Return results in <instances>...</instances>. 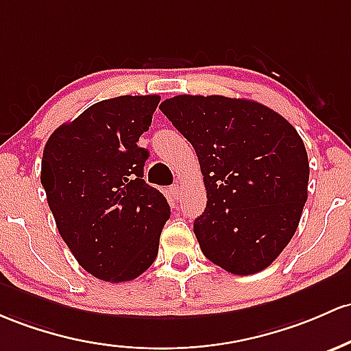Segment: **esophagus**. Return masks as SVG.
Returning <instances> with one entry per match:
<instances>
[{
  "mask_svg": "<svg viewBox=\"0 0 351 351\" xmlns=\"http://www.w3.org/2000/svg\"><path fill=\"white\" fill-rule=\"evenodd\" d=\"M169 191H171L173 198H175V199L182 198V186H180V184H173V186L169 188Z\"/></svg>",
  "mask_w": 351,
  "mask_h": 351,
  "instance_id": "esophagus-1",
  "label": "esophagus"
}]
</instances>
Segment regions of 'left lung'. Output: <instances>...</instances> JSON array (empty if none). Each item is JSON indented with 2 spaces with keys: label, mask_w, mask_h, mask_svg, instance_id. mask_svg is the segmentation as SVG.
<instances>
[{
  "label": "left lung",
  "mask_w": 351,
  "mask_h": 351,
  "mask_svg": "<svg viewBox=\"0 0 351 351\" xmlns=\"http://www.w3.org/2000/svg\"><path fill=\"white\" fill-rule=\"evenodd\" d=\"M160 110L198 156L208 202L193 232L203 255L233 275L269 267L293 238L308 198L300 134L250 99L178 95Z\"/></svg>",
  "instance_id": "8db88e82"
}]
</instances>
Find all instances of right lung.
I'll return each mask as SVG.
<instances>
[{
  "instance_id": "right-lung-1",
  "label": "right lung",
  "mask_w": 351,
  "mask_h": 351,
  "mask_svg": "<svg viewBox=\"0 0 351 351\" xmlns=\"http://www.w3.org/2000/svg\"><path fill=\"white\" fill-rule=\"evenodd\" d=\"M158 95L103 99L53 132L41 184L58 232L82 268L103 282L134 280L153 265L169 218L163 193L143 180Z\"/></svg>"
}]
</instances>
